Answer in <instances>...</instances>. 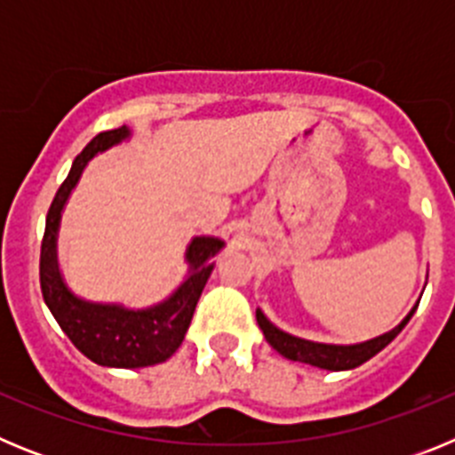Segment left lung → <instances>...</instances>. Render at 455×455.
I'll return each mask as SVG.
<instances>
[{
	"instance_id": "8db88e82",
	"label": "left lung",
	"mask_w": 455,
	"mask_h": 455,
	"mask_svg": "<svg viewBox=\"0 0 455 455\" xmlns=\"http://www.w3.org/2000/svg\"><path fill=\"white\" fill-rule=\"evenodd\" d=\"M415 307L410 309L408 315L403 316L399 325H394L392 331L383 332V335L371 337L367 341H357V344H328V341H315V339H305V337L291 335V332L277 328L262 309L257 307V325L259 331L264 332V339L275 348L280 355H284L287 360H293V363H303L312 364V367L328 369V371H348V369H355L360 364H364L367 360H371L376 353L383 351L394 337L399 335L405 328V323L410 321V316L415 315Z\"/></svg>"
}]
</instances>
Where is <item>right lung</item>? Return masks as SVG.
I'll use <instances>...</instances> for the list:
<instances>
[{
    "label": "right lung",
    "instance_id": "1",
    "mask_svg": "<svg viewBox=\"0 0 455 455\" xmlns=\"http://www.w3.org/2000/svg\"><path fill=\"white\" fill-rule=\"evenodd\" d=\"M134 132L123 124L118 130L102 132L88 143L72 162L66 182L56 191L47 212L45 236L40 246V289L43 299L61 331L88 360L100 367L140 369L166 363L182 347L191 325L200 293L216 264L212 257L225 248V241L212 235H198L188 241L184 262L187 275L166 299L148 307H130L124 303L84 299L70 289L59 262V230L61 216L77 188L88 162L111 148L127 143Z\"/></svg>",
    "mask_w": 455,
    "mask_h": 455
}]
</instances>
